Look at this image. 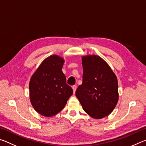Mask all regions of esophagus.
<instances>
[{"label": "esophagus", "instance_id": "34e87169", "mask_svg": "<svg viewBox=\"0 0 146 146\" xmlns=\"http://www.w3.org/2000/svg\"><path fill=\"white\" fill-rule=\"evenodd\" d=\"M72 88H73V93H75L76 90V86H75V85L73 86Z\"/></svg>", "mask_w": 146, "mask_h": 146}]
</instances>
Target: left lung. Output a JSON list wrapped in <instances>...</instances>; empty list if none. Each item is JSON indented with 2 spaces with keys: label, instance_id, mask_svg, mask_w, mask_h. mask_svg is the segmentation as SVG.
Here are the masks:
<instances>
[{
  "label": "left lung",
  "instance_id": "obj_1",
  "mask_svg": "<svg viewBox=\"0 0 146 146\" xmlns=\"http://www.w3.org/2000/svg\"><path fill=\"white\" fill-rule=\"evenodd\" d=\"M82 62V84L76 89L75 95L89 115L102 118L113 111L118 102L117 78L100 56H83Z\"/></svg>",
  "mask_w": 146,
  "mask_h": 146
}]
</instances>
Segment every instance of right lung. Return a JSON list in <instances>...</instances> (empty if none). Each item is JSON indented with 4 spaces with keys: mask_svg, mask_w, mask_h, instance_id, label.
Returning a JSON list of instances; mask_svg holds the SVG:
<instances>
[{
    "mask_svg": "<svg viewBox=\"0 0 146 146\" xmlns=\"http://www.w3.org/2000/svg\"><path fill=\"white\" fill-rule=\"evenodd\" d=\"M64 60L57 55L44 60L29 82L30 101L35 110L45 117H52L63 110L73 94L66 83L62 68Z\"/></svg>",
    "mask_w": 146,
    "mask_h": 146,
    "instance_id": "add662e5",
    "label": "right lung"
}]
</instances>
